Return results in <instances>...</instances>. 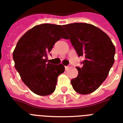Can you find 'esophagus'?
<instances>
[{
  "label": "esophagus",
  "mask_w": 123,
  "mask_h": 123,
  "mask_svg": "<svg viewBox=\"0 0 123 123\" xmlns=\"http://www.w3.org/2000/svg\"><path fill=\"white\" fill-rule=\"evenodd\" d=\"M69 68H70V67H69V66H65V70H66V71H67V70H68Z\"/></svg>",
  "instance_id": "obj_1"
}]
</instances>
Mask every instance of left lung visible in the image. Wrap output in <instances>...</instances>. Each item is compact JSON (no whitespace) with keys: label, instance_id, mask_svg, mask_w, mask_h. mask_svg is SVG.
I'll return each mask as SVG.
<instances>
[{"label":"left lung","instance_id":"1","mask_svg":"<svg viewBox=\"0 0 123 123\" xmlns=\"http://www.w3.org/2000/svg\"><path fill=\"white\" fill-rule=\"evenodd\" d=\"M78 56H84L82 67H76L77 77L71 81L74 90L82 95L93 93L106 80L114 63L115 48L105 32L87 23L63 25Z\"/></svg>","mask_w":123,"mask_h":123}]
</instances>
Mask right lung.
<instances>
[{"mask_svg":"<svg viewBox=\"0 0 123 123\" xmlns=\"http://www.w3.org/2000/svg\"><path fill=\"white\" fill-rule=\"evenodd\" d=\"M61 38L67 39L62 25L46 23L35 26L20 38L13 52L15 67L21 80L38 95L53 93L58 76L65 71L62 64L47 62V55Z\"/></svg>","mask_w":123,"mask_h":123,"instance_id":"1","label":"right lung"}]
</instances>
